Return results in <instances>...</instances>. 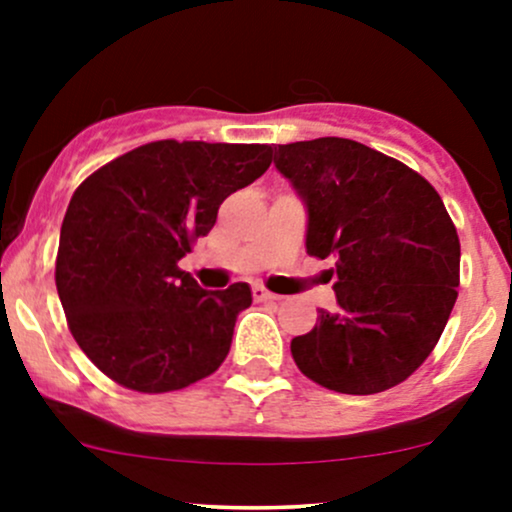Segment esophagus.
<instances>
[{
    "instance_id": "obj_1",
    "label": "esophagus",
    "mask_w": 512,
    "mask_h": 512,
    "mask_svg": "<svg viewBox=\"0 0 512 512\" xmlns=\"http://www.w3.org/2000/svg\"><path fill=\"white\" fill-rule=\"evenodd\" d=\"M252 298H255L257 303H267V301H276L279 296H274V293L264 289V286H252Z\"/></svg>"
}]
</instances>
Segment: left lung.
Wrapping results in <instances>:
<instances>
[{"label":"left lung","instance_id":"8db88e82","mask_svg":"<svg viewBox=\"0 0 512 512\" xmlns=\"http://www.w3.org/2000/svg\"><path fill=\"white\" fill-rule=\"evenodd\" d=\"M308 211L305 250L332 257L339 308L291 342L303 375L344 395L407 380L443 334L460 286V238L443 199L397 158L342 137L274 146Z\"/></svg>","mask_w":512,"mask_h":512}]
</instances>
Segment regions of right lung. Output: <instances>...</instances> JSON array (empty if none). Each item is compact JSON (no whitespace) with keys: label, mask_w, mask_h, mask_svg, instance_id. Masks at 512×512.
Wrapping results in <instances>:
<instances>
[{"label":"right lung","mask_w":512,"mask_h":512,"mask_svg":"<svg viewBox=\"0 0 512 512\" xmlns=\"http://www.w3.org/2000/svg\"><path fill=\"white\" fill-rule=\"evenodd\" d=\"M272 163L267 144L151 142L76 187L55 284L76 344L110 380L158 395L207 378L228 356L250 286L207 291L178 260L221 202Z\"/></svg>","instance_id":"right-lung-1"}]
</instances>
